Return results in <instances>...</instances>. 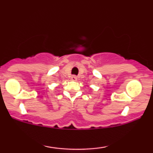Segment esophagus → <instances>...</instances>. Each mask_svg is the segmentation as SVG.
<instances>
[{
  "mask_svg": "<svg viewBox=\"0 0 153 153\" xmlns=\"http://www.w3.org/2000/svg\"><path fill=\"white\" fill-rule=\"evenodd\" d=\"M71 80H73V81H76L77 80V77L75 75H73V76L71 77Z\"/></svg>",
  "mask_w": 153,
  "mask_h": 153,
  "instance_id": "esophagus-1",
  "label": "esophagus"
}]
</instances>
